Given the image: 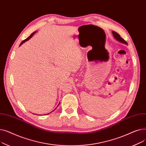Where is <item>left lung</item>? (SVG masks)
I'll use <instances>...</instances> for the list:
<instances>
[{
    "label": "left lung",
    "instance_id": "1",
    "mask_svg": "<svg viewBox=\"0 0 146 146\" xmlns=\"http://www.w3.org/2000/svg\"><path fill=\"white\" fill-rule=\"evenodd\" d=\"M112 34H113V36H114V38H115L117 40H118V41H119V42H121L122 43L127 44V42L123 39V38H122L121 37V36L117 33L115 32V31H112Z\"/></svg>",
    "mask_w": 146,
    "mask_h": 146
}]
</instances>
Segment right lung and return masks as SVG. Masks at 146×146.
<instances>
[{
	"label": "right lung",
	"instance_id": "add662e5",
	"mask_svg": "<svg viewBox=\"0 0 146 146\" xmlns=\"http://www.w3.org/2000/svg\"><path fill=\"white\" fill-rule=\"evenodd\" d=\"M34 33H35V32H34V33H32V34H31V35H30V36H28V38H27V39H25V40H24V41H22V42H21V44H20V45H21V44H22V43H24V42H25V41H28V40H29V39H30V38H31V37H32V36H33V35H34ZM59 104H58V105H59Z\"/></svg>",
	"mask_w": 146,
	"mask_h": 146
}]
</instances>
